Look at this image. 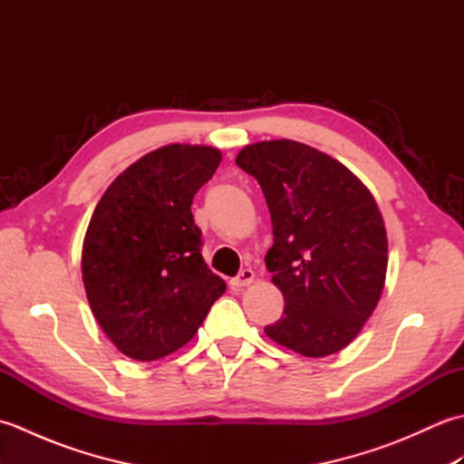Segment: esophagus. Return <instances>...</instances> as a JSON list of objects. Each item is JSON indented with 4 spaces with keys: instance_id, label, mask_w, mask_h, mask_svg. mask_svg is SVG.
Segmentation results:
<instances>
[{
    "instance_id": "esophagus-1",
    "label": "esophagus",
    "mask_w": 464,
    "mask_h": 464,
    "mask_svg": "<svg viewBox=\"0 0 464 464\" xmlns=\"http://www.w3.org/2000/svg\"><path fill=\"white\" fill-rule=\"evenodd\" d=\"M253 279H255V271L243 269L237 277L231 279V285H233V289H243V287H247V285H251Z\"/></svg>"
}]
</instances>
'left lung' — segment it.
Segmentation results:
<instances>
[{
    "label": "left lung",
    "instance_id": "8db88e82",
    "mask_svg": "<svg viewBox=\"0 0 464 464\" xmlns=\"http://www.w3.org/2000/svg\"><path fill=\"white\" fill-rule=\"evenodd\" d=\"M259 181L273 225L265 265L285 299L269 337L304 357H327L361 333L387 275V231L371 191L313 147L261 141L235 160Z\"/></svg>",
    "mask_w": 464,
    "mask_h": 464
}]
</instances>
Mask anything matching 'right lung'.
<instances>
[{"label":"right lung","instance_id":"1","mask_svg":"<svg viewBox=\"0 0 464 464\" xmlns=\"http://www.w3.org/2000/svg\"><path fill=\"white\" fill-rule=\"evenodd\" d=\"M219 163L215 147H160L127 167L95 207L83 285L97 323L127 357L155 361L183 347L225 293L203 261L191 213Z\"/></svg>","mask_w":464,"mask_h":464}]
</instances>
